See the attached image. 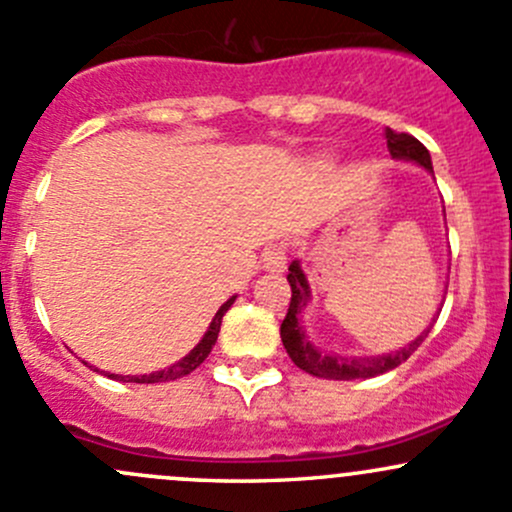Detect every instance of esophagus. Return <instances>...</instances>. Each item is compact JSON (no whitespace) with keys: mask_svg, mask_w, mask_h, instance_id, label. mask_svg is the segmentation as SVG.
Segmentation results:
<instances>
[{"mask_svg":"<svg viewBox=\"0 0 512 512\" xmlns=\"http://www.w3.org/2000/svg\"><path fill=\"white\" fill-rule=\"evenodd\" d=\"M262 267L267 272H284L287 270V245L277 242V245L267 247L265 255H262Z\"/></svg>","mask_w":512,"mask_h":512,"instance_id":"esophagus-1","label":"esophagus"}]
</instances>
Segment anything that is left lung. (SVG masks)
<instances>
[{
  "label": "left lung",
  "mask_w": 512,
  "mask_h": 512,
  "mask_svg": "<svg viewBox=\"0 0 512 512\" xmlns=\"http://www.w3.org/2000/svg\"><path fill=\"white\" fill-rule=\"evenodd\" d=\"M387 149H390L392 159L400 161H414L417 166L427 169L429 174H434L432 169V157H429L427 147H424L419 139H414L412 134L405 132H392V129H385ZM287 282L292 287V301H289V311L284 316L282 328H279V336H282L284 348H287L289 358L294 360V365L301 370H306L309 375H316V378L326 380H355V378H375V375H383L387 370L397 368L402 360H407L410 355L422 346V341L427 338V333L432 331L434 321L439 319V314L434 316V321L429 324L427 331L419 333L417 338L410 343V346L400 348L395 353H383V355H338V353H326L321 351L319 346L309 341L304 326H301V314H304L306 304L311 301V287L306 282V274L301 270L299 260H294L289 265ZM441 311V309H439Z\"/></svg>",
  "instance_id": "obj_1"
}]
</instances>
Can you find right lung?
<instances>
[{"label": "right lung", "mask_w": 512, "mask_h": 512, "mask_svg": "<svg viewBox=\"0 0 512 512\" xmlns=\"http://www.w3.org/2000/svg\"><path fill=\"white\" fill-rule=\"evenodd\" d=\"M233 301H235V297H230L223 306H220L218 311H215L211 326H208V331L203 333L201 341L193 346V351L186 353L181 360H176V363L169 365V368L154 370V373H149V375H115V373H105V370H102V375H107L110 380H120V383H147L149 385V383H169V380H179V378H184V375L193 373V370H196L198 365H201L203 360L208 358V353L213 351L215 341H218L220 324H223V316H225V311L233 306ZM85 365H88V363H85ZM90 368H93V365H90ZM95 370H98V368H95Z\"/></svg>", "instance_id": "add662e5"}]
</instances>
